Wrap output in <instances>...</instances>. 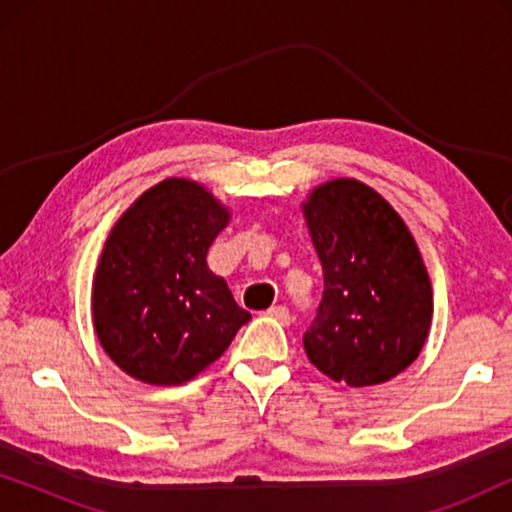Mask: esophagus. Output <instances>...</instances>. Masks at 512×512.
Returning a JSON list of instances; mask_svg holds the SVG:
<instances>
[{"instance_id":"34e87169","label":"esophagus","mask_w":512,"mask_h":512,"mask_svg":"<svg viewBox=\"0 0 512 512\" xmlns=\"http://www.w3.org/2000/svg\"><path fill=\"white\" fill-rule=\"evenodd\" d=\"M268 314H270L272 319H277L279 324H284V326H289V324H291V312H289V307H284V305L270 307Z\"/></svg>"}]
</instances>
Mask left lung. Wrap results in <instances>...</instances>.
Segmentation results:
<instances>
[{"instance_id":"8db88e82","label":"left lung","mask_w":512,"mask_h":512,"mask_svg":"<svg viewBox=\"0 0 512 512\" xmlns=\"http://www.w3.org/2000/svg\"><path fill=\"white\" fill-rule=\"evenodd\" d=\"M300 207L324 270V298L303 338L307 359L349 387L389 382L422 352L433 317L415 237L359 179L324 181Z\"/></svg>"}]
</instances>
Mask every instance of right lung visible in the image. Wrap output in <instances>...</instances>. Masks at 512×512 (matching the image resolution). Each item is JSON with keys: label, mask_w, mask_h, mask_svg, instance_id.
Wrapping results in <instances>:
<instances>
[{"label": "right lung", "mask_w": 512, "mask_h": 512, "mask_svg": "<svg viewBox=\"0 0 512 512\" xmlns=\"http://www.w3.org/2000/svg\"><path fill=\"white\" fill-rule=\"evenodd\" d=\"M230 209L207 186L167 177L114 223L93 277V326L125 375L153 387L193 380L251 319L207 249Z\"/></svg>", "instance_id": "1"}]
</instances>
